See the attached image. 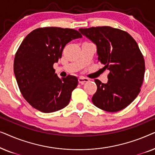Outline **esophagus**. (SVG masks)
I'll return each mask as SVG.
<instances>
[{
    "instance_id": "1",
    "label": "esophagus",
    "mask_w": 155,
    "mask_h": 155,
    "mask_svg": "<svg viewBox=\"0 0 155 155\" xmlns=\"http://www.w3.org/2000/svg\"><path fill=\"white\" fill-rule=\"evenodd\" d=\"M89 81H90V80L87 79V78L83 77H80L78 78V82H79V83L80 84H84V82H88Z\"/></svg>"
}]
</instances>
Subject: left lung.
Listing matches in <instances>:
<instances>
[{
  "label": "left lung",
  "mask_w": 155,
  "mask_h": 155,
  "mask_svg": "<svg viewBox=\"0 0 155 155\" xmlns=\"http://www.w3.org/2000/svg\"><path fill=\"white\" fill-rule=\"evenodd\" d=\"M79 31L97 46L98 60L109 71L107 83L94 80L97 90L93 104L109 112L125 109L140 92L145 75V61L137 42L126 31L111 27Z\"/></svg>",
  "instance_id": "obj_1"
}]
</instances>
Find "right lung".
I'll list each match as a JSON object with an SVG mask.
<instances>
[{"instance_id":"obj_1","label":"right lung","mask_w":155,"mask_h":155,"mask_svg":"<svg viewBox=\"0 0 155 155\" xmlns=\"http://www.w3.org/2000/svg\"><path fill=\"white\" fill-rule=\"evenodd\" d=\"M78 38L82 35L75 29L44 27L33 30L20 44L14 73L23 97L35 109L51 113L69 104L78 78H59L53 65L61 58L65 46Z\"/></svg>"}]
</instances>
